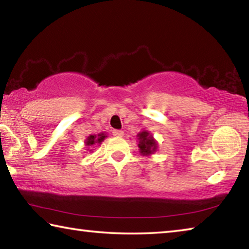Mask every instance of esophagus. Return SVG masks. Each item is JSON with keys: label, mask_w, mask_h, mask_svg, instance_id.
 I'll list each match as a JSON object with an SVG mask.
<instances>
[{"label": "esophagus", "mask_w": 249, "mask_h": 249, "mask_svg": "<svg viewBox=\"0 0 249 249\" xmlns=\"http://www.w3.org/2000/svg\"><path fill=\"white\" fill-rule=\"evenodd\" d=\"M112 133H113V136L115 137H122L124 135V132L121 129H113Z\"/></svg>", "instance_id": "obj_1"}]
</instances>
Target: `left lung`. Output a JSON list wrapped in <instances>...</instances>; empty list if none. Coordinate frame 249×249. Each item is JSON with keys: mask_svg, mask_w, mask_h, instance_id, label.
<instances>
[{"mask_svg": "<svg viewBox=\"0 0 249 249\" xmlns=\"http://www.w3.org/2000/svg\"><path fill=\"white\" fill-rule=\"evenodd\" d=\"M138 137V148L142 156H149L157 150V142L154 140L153 135H150L147 130L141 132L137 135Z\"/></svg>", "mask_w": 249, "mask_h": 249, "instance_id": "obj_1", "label": "left lung"}]
</instances>
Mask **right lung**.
<instances>
[{"label": "right lung", "mask_w": 249, "mask_h": 249, "mask_svg": "<svg viewBox=\"0 0 249 249\" xmlns=\"http://www.w3.org/2000/svg\"><path fill=\"white\" fill-rule=\"evenodd\" d=\"M105 137H107V134L105 133H101L98 135H90L86 141V146L92 147L93 145H100L101 142L104 141Z\"/></svg>", "instance_id": "obj_1"}]
</instances>
